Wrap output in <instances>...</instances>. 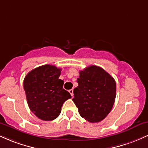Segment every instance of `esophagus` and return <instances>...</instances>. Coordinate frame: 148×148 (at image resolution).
Wrapping results in <instances>:
<instances>
[{
    "label": "esophagus",
    "instance_id": "obj_1",
    "mask_svg": "<svg viewBox=\"0 0 148 148\" xmlns=\"http://www.w3.org/2000/svg\"><path fill=\"white\" fill-rule=\"evenodd\" d=\"M69 92L70 93V95H72V97H73V95H74V90H73V89L69 90Z\"/></svg>",
    "mask_w": 148,
    "mask_h": 148
}]
</instances>
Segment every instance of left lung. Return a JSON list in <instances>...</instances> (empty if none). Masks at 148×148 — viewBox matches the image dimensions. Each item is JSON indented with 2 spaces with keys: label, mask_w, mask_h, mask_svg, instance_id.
Instances as JSON below:
<instances>
[{
  "label": "left lung",
  "mask_w": 148,
  "mask_h": 148,
  "mask_svg": "<svg viewBox=\"0 0 148 148\" xmlns=\"http://www.w3.org/2000/svg\"><path fill=\"white\" fill-rule=\"evenodd\" d=\"M79 74L73 101L82 118L90 123H99L108 115L114 104L115 80L104 69L95 65L80 71Z\"/></svg>",
  "instance_id": "1"
}]
</instances>
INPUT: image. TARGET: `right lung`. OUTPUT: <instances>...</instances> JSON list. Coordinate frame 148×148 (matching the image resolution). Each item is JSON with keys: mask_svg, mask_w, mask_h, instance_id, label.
<instances>
[{"mask_svg": "<svg viewBox=\"0 0 148 148\" xmlns=\"http://www.w3.org/2000/svg\"><path fill=\"white\" fill-rule=\"evenodd\" d=\"M60 73L61 69L45 64L30 71L23 81L30 111L42 120L51 121L58 118L63 103L72 97L63 89L64 81L59 79Z\"/></svg>", "mask_w": 148, "mask_h": 148, "instance_id": "add662e5", "label": "right lung"}]
</instances>
